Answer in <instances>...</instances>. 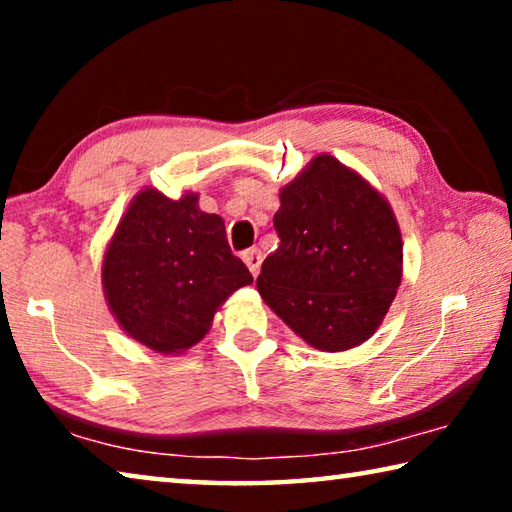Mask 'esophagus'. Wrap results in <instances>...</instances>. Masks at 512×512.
Segmentation results:
<instances>
[{
  "mask_svg": "<svg viewBox=\"0 0 512 512\" xmlns=\"http://www.w3.org/2000/svg\"><path fill=\"white\" fill-rule=\"evenodd\" d=\"M241 259H244V262H246L248 271L257 277L259 266H262V253H259L257 248H250V250H244V253H241Z\"/></svg>",
  "mask_w": 512,
  "mask_h": 512,
  "instance_id": "1",
  "label": "esophagus"
}]
</instances>
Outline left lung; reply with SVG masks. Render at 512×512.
<instances>
[{"instance_id": "8db88e82", "label": "left lung", "mask_w": 512, "mask_h": 512, "mask_svg": "<svg viewBox=\"0 0 512 512\" xmlns=\"http://www.w3.org/2000/svg\"><path fill=\"white\" fill-rule=\"evenodd\" d=\"M280 246L257 291L302 341L343 352L368 341L402 282V235L386 196L334 155L318 153L280 189Z\"/></svg>"}]
</instances>
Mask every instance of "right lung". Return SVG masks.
I'll use <instances>...</instances> for the list:
<instances>
[{"label": "right lung", "instance_id": "obj_1", "mask_svg": "<svg viewBox=\"0 0 512 512\" xmlns=\"http://www.w3.org/2000/svg\"><path fill=\"white\" fill-rule=\"evenodd\" d=\"M101 284L131 339L153 352L183 354L210 332L223 302L253 284V275L232 255L221 216L198 207V194L173 201L146 187L108 241Z\"/></svg>", "mask_w": 512, "mask_h": 512}]
</instances>
